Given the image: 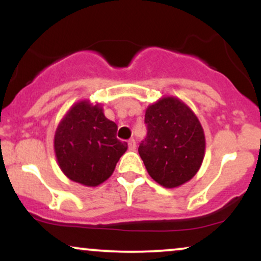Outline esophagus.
<instances>
[{"label": "esophagus", "mask_w": 261, "mask_h": 261, "mask_svg": "<svg viewBox=\"0 0 261 261\" xmlns=\"http://www.w3.org/2000/svg\"><path fill=\"white\" fill-rule=\"evenodd\" d=\"M127 145H128V149H130V151H135V149H136V141H135L134 139L128 140Z\"/></svg>", "instance_id": "34e87169"}]
</instances>
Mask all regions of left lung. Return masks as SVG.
I'll return each mask as SVG.
<instances>
[{
	"mask_svg": "<svg viewBox=\"0 0 261 261\" xmlns=\"http://www.w3.org/2000/svg\"><path fill=\"white\" fill-rule=\"evenodd\" d=\"M147 136L139 153L149 176L173 189L194 178L205 157V134L195 113L176 97H162L145 114Z\"/></svg>",
	"mask_w": 261,
	"mask_h": 261,
	"instance_id": "obj_1",
	"label": "left lung"
}]
</instances>
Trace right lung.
Instances as JSON below:
<instances>
[{
    "label": "right lung",
    "instance_id": "right-lung-1",
    "mask_svg": "<svg viewBox=\"0 0 261 261\" xmlns=\"http://www.w3.org/2000/svg\"><path fill=\"white\" fill-rule=\"evenodd\" d=\"M118 126L99 103H74L59 122L54 149L60 169L70 180L98 187L113 174L127 143L116 139Z\"/></svg>",
    "mask_w": 261,
    "mask_h": 261
}]
</instances>
